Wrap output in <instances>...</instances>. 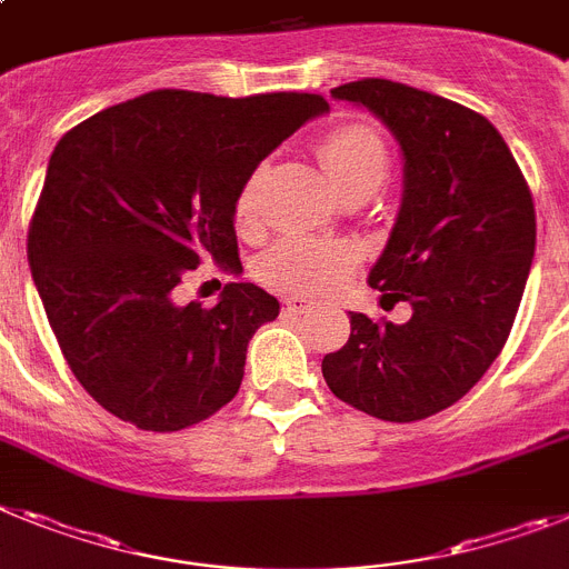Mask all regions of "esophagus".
<instances>
[{
	"label": "esophagus",
	"instance_id": "obj_1",
	"mask_svg": "<svg viewBox=\"0 0 569 569\" xmlns=\"http://www.w3.org/2000/svg\"><path fill=\"white\" fill-rule=\"evenodd\" d=\"M310 299H305V296H288L284 299V308L288 310H296V313H305V310H310Z\"/></svg>",
	"mask_w": 569,
	"mask_h": 569
}]
</instances>
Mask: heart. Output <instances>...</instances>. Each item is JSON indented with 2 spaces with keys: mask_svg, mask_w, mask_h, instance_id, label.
Returning a JSON list of instances; mask_svg holds the SVG:
<instances>
[{
  "mask_svg": "<svg viewBox=\"0 0 569 569\" xmlns=\"http://www.w3.org/2000/svg\"><path fill=\"white\" fill-rule=\"evenodd\" d=\"M317 158L328 174V181L333 183V189L345 201L368 198L388 178L386 143L366 123H345L331 129L319 140ZM261 181H264V169H256L238 189L236 224L247 236L259 232L261 227ZM357 247L348 244V241L284 238L261 256L256 273L264 284L281 290V293L317 296L339 284L357 267Z\"/></svg>",
  "mask_w": 569,
  "mask_h": 569,
  "instance_id": "heart-1",
  "label": "heart"
}]
</instances>
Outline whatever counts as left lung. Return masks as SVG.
<instances>
[{"label": "left lung", "instance_id": "obj_1", "mask_svg": "<svg viewBox=\"0 0 569 569\" xmlns=\"http://www.w3.org/2000/svg\"><path fill=\"white\" fill-rule=\"evenodd\" d=\"M380 118L402 149V203L368 284L409 302L406 325L351 313L322 377L353 409L415 423L449 409L501 353L536 256V203L483 114L402 82L331 91Z\"/></svg>", "mask_w": 569, "mask_h": 569}]
</instances>
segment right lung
<instances>
[{"mask_svg": "<svg viewBox=\"0 0 569 569\" xmlns=\"http://www.w3.org/2000/svg\"><path fill=\"white\" fill-rule=\"evenodd\" d=\"M325 97L160 89L97 111L53 146L28 264L68 368L106 411L181 431L238 395L247 345L279 302L230 281L218 305L174 290L201 261L241 273L236 198Z\"/></svg>", "mask_w": 569, "mask_h": 569, "instance_id": "right-lung-1", "label": "right lung"}]
</instances>
